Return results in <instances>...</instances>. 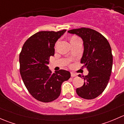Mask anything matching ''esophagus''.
<instances>
[{"instance_id": "esophagus-1", "label": "esophagus", "mask_w": 124, "mask_h": 124, "mask_svg": "<svg viewBox=\"0 0 124 124\" xmlns=\"http://www.w3.org/2000/svg\"><path fill=\"white\" fill-rule=\"evenodd\" d=\"M71 77H76V76H77V74H75V73H74V72H71Z\"/></svg>"}]
</instances>
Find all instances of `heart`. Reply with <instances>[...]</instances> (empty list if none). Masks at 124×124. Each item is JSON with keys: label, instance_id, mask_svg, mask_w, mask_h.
<instances>
[{"label": "heart", "instance_id": "b5f03b06", "mask_svg": "<svg viewBox=\"0 0 124 124\" xmlns=\"http://www.w3.org/2000/svg\"><path fill=\"white\" fill-rule=\"evenodd\" d=\"M76 38V37H73V38H71V39H74V38Z\"/></svg>", "mask_w": 124, "mask_h": 124}]
</instances>
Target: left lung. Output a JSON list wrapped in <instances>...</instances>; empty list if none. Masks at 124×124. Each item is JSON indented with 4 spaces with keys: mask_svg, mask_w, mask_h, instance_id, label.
Instances as JSON below:
<instances>
[{
    "mask_svg": "<svg viewBox=\"0 0 124 124\" xmlns=\"http://www.w3.org/2000/svg\"><path fill=\"white\" fill-rule=\"evenodd\" d=\"M68 32L77 35L83 40L84 52L80 62L83 64L82 67L89 71L87 76H83L84 85L77 88L76 92L84 99L95 98L107 87L112 72L113 56L109 42L92 29L82 27Z\"/></svg>",
    "mask_w": 124,
    "mask_h": 124,
    "instance_id": "8db88e82",
    "label": "left lung"
}]
</instances>
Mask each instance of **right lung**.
Returning a JSON list of instances; mask_svg holds the SVG:
<instances>
[{"mask_svg": "<svg viewBox=\"0 0 124 124\" xmlns=\"http://www.w3.org/2000/svg\"><path fill=\"white\" fill-rule=\"evenodd\" d=\"M67 30L41 31L24 42L20 53V71L24 84L33 98L44 102L59 97L61 85L71 77L69 71L60 70L52 73L49 59L54 54L55 43Z\"/></svg>", "mask_w": 124, "mask_h": 124, "instance_id": "add662e5", "label": "right lung"}]
</instances>
